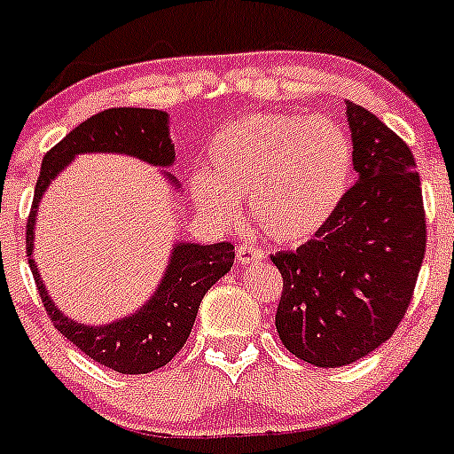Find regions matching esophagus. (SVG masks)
I'll list each match as a JSON object with an SVG mask.
<instances>
[{
    "instance_id": "esophagus-1",
    "label": "esophagus",
    "mask_w": 454,
    "mask_h": 454,
    "mask_svg": "<svg viewBox=\"0 0 454 454\" xmlns=\"http://www.w3.org/2000/svg\"><path fill=\"white\" fill-rule=\"evenodd\" d=\"M262 257H264V251L257 248L255 244L241 241L239 247H237V262H239V264H253V262L262 260Z\"/></svg>"
}]
</instances>
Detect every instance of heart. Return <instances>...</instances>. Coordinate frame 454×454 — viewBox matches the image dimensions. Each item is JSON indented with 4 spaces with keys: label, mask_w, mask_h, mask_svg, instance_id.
<instances>
[{
    "label": "heart",
    "mask_w": 454,
    "mask_h": 454,
    "mask_svg": "<svg viewBox=\"0 0 454 454\" xmlns=\"http://www.w3.org/2000/svg\"><path fill=\"white\" fill-rule=\"evenodd\" d=\"M354 145L340 125L294 114H255L210 141L207 176L194 197L219 222H237L235 201H251L255 222L279 244L316 235L345 199Z\"/></svg>",
    "instance_id": "1"
}]
</instances>
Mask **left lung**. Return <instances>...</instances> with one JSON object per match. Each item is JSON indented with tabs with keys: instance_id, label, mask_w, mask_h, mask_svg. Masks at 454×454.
Masks as SVG:
<instances>
[{
	"instance_id": "1",
	"label": "left lung",
	"mask_w": 454,
	"mask_h": 454,
	"mask_svg": "<svg viewBox=\"0 0 454 454\" xmlns=\"http://www.w3.org/2000/svg\"><path fill=\"white\" fill-rule=\"evenodd\" d=\"M358 181L313 239L273 255L285 286L275 327L300 361L342 367L383 345L426 255L421 179L408 143L347 100Z\"/></svg>"
}]
</instances>
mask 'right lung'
I'll return each mask as SVG.
<instances>
[{
	"instance_id": "add662e5",
	"label": "right lung",
	"mask_w": 454,
	"mask_h": 454,
	"mask_svg": "<svg viewBox=\"0 0 454 454\" xmlns=\"http://www.w3.org/2000/svg\"><path fill=\"white\" fill-rule=\"evenodd\" d=\"M84 152H116L137 156L159 168H169L175 163V145L168 131V114L159 109L116 107L80 122L44 154L27 223L28 264L53 327L100 365L121 374H147L168 365L184 349L199 304L207 289L231 270L235 247L231 241L207 247L179 241L172 248V260L159 289L137 313L100 327H87L67 317L49 298L40 270L31 260L33 235L37 206L44 190L75 156ZM168 179L179 188L175 176L168 175Z\"/></svg>"
}]
</instances>
